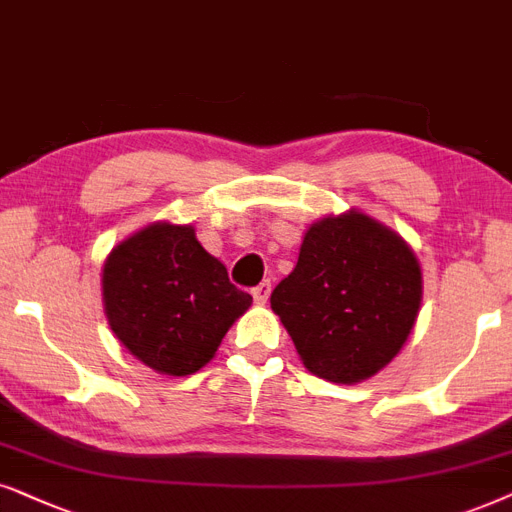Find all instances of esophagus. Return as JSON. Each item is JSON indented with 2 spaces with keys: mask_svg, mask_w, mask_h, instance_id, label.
I'll return each instance as SVG.
<instances>
[{
  "mask_svg": "<svg viewBox=\"0 0 512 512\" xmlns=\"http://www.w3.org/2000/svg\"><path fill=\"white\" fill-rule=\"evenodd\" d=\"M269 295H271V281H269V278L257 285V288H252V297H255L257 304H267Z\"/></svg>",
  "mask_w": 512,
  "mask_h": 512,
  "instance_id": "obj_1",
  "label": "esophagus"
}]
</instances>
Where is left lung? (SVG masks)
I'll use <instances>...</instances> for the list:
<instances>
[{
	"label": "left lung",
	"instance_id": "8db88e82",
	"mask_svg": "<svg viewBox=\"0 0 512 512\" xmlns=\"http://www.w3.org/2000/svg\"><path fill=\"white\" fill-rule=\"evenodd\" d=\"M424 278L403 236L351 208L306 229L271 309L306 370L358 384L391 363L417 323Z\"/></svg>",
	"mask_w": 512,
	"mask_h": 512
}]
</instances>
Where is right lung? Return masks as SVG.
Instances as JSON below:
<instances>
[{"label": "right lung", "mask_w": 512, "mask_h": 512, "mask_svg": "<svg viewBox=\"0 0 512 512\" xmlns=\"http://www.w3.org/2000/svg\"><path fill=\"white\" fill-rule=\"evenodd\" d=\"M250 304L192 224H147L114 245L102 264V306L114 337L166 377L208 365Z\"/></svg>", "instance_id": "right-lung-1"}]
</instances>
